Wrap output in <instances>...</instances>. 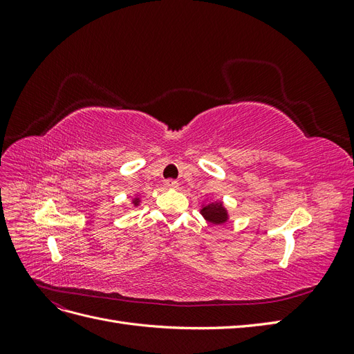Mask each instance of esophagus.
I'll use <instances>...</instances> for the list:
<instances>
[{"mask_svg": "<svg viewBox=\"0 0 354 354\" xmlns=\"http://www.w3.org/2000/svg\"><path fill=\"white\" fill-rule=\"evenodd\" d=\"M165 186L169 189H176V187H178V181L173 180V178H168V180H165Z\"/></svg>", "mask_w": 354, "mask_h": 354, "instance_id": "34e87169", "label": "esophagus"}]
</instances>
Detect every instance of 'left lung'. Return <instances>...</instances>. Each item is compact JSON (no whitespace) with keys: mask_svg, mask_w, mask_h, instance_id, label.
<instances>
[{"mask_svg":"<svg viewBox=\"0 0 354 354\" xmlns=\"http://www.w3.org/2000/svg\"><path fill=\"white\" fill-rule=\"evenodd\" d=\"M201 214L205 217V220H208L212 224H223V223H226L229 218L227 211L223 207L221 202L207 203V205L202 207Z\"/></svg>","mask_w":354,"mask_h":354,"instance_id":"obj_1","label":"left lung"}]
</instances>
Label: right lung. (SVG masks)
<instances>
[{"instance_id":"1","label":"right lung","mask_w":354,"mask_h":354,"mask_svg":"<svg viewBox=\"0 0 354 354\" xmlns=\"http://www.w3.org/2000/svg\"><path fill=\"white\" fill-rule=\"evenodd\" d=\"M133 202H134V205H138V198H136Z\"/></svg>"}]
</instances>
